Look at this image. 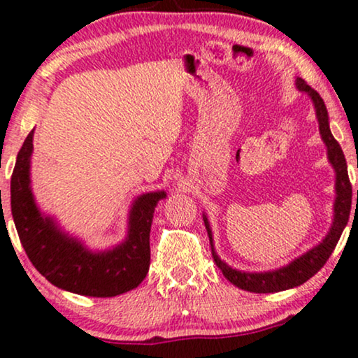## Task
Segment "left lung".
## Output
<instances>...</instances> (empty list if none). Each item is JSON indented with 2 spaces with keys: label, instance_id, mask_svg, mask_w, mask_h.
<instances>
[{
  "label": "left lung",
  "instance_id": "1",
  "mask_svg": "<svg viewBox=\"0 0 358 358\" xmlns=\"http://www.w3.org/2000/svg\"><path fill=\"white\" fill-rule=\"evenodd\" d=\"M297 89L302 92H307V96L312 99L315 107V115H317L319 122V130L320 137H322L325 147H327V157L329 162L332 164L334 170H336V203H334V221L330 226V231L327 236L322 239V243H319L317 246L312 248L304 255L289 262L287 266L274 269V271H266V273H244V271H238L229 268L224 261H221L218 255H216L215 246H213V236L210 223L208 218L203 215V221H205L208 236H210L211 244V255L215 259L216 266L221 269V273L229 282L244 291L256 292V294H269V292H279L286 291V289H292L304 284L306 280H309L317 271L324 268V264L327 262L329 256L332 255V251L336 250L341 234L348 223V216H350V206H352V185L348 180V171H347V162L343 157V152L336 138H334L332 132H330L329 127V114L327 108L322 97L315 92L310 85L306 84L304 79L297 78L296 80ZM357 200H358V192H357Z\"/></svg>",
  "mask_w": 358,
  "mask_h": 358
}]
</instances>
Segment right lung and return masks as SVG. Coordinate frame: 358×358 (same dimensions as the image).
<instances>
[{"instance_id": "add662e5", "label": "right lung", "mask_w": 358, "mask_h": 358, "mask_svg": "<svg viewBox=\"0 0 358 358\" xmlns=\"http://www.w3.org/2000/svg\"><path fill=\"white\" fill-rule=\"evenodd\" d=\"M33 135L31 130L11 175L13 220L29 261L54 286L80 296L114 297L132 291L150 268L153 211L166 193L140 194L130 208L125 241L108 251H90L36 206L29 178Z\"/></svg>"}]
</instances>
